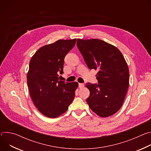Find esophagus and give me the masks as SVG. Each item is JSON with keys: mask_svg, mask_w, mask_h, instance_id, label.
Instances as JSON below:
<instances>
[{"mask_svg": "<svg viewBox=\"0 0 151 151\" xmlns=\"http://www.w3.org/2000/svg\"><path fill=\"white\" fill-rule=\"evenodd\" d=\"M83 87H84V84H83V83H79V88H83Z\"/></svg>", "mask_w": 151, "mask_h": 151, "instance_id": "esophagus-1", "label": "esophagus"}]
</instances>
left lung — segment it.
<instances>
[{
	"mask_svg": "<svg viewBox=\"0 0 151 151\" xmlns=\"http://www.w3.org/2000/svg\"><path fill=\"white\" fill-rule=\"evenodd\" d=\"M77 47L90 69H94L98 84L87 83L90 108L101 117H107L121 107L129 86L127 63L115 46L98 39H77Z\"/></svg>",
	"mask_w": 151,
	"mask_h": 151,
	"instance_id": "obj_1",
	"label": "left lung"
}]
</instances>
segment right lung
Here are the masks:
<instances>
[{"label": "right lung", "instance_id": "1", "mask_svg": "<svg viewBox=\"0 0 151 151\" xmlns=\"http://www.w3.org/2000/svg\"><path fill=\"white\" fill-rule=\"evenodd\" d=\"M76 40L60 39L45 45L30 60L27 74L30 95L38 111L45 116H60L75 98L78 83L59 80L58 73H63L64 57L74 47Z\"/></svg>", "mask_w": 151, "mask_h": 151}]
</instances>
